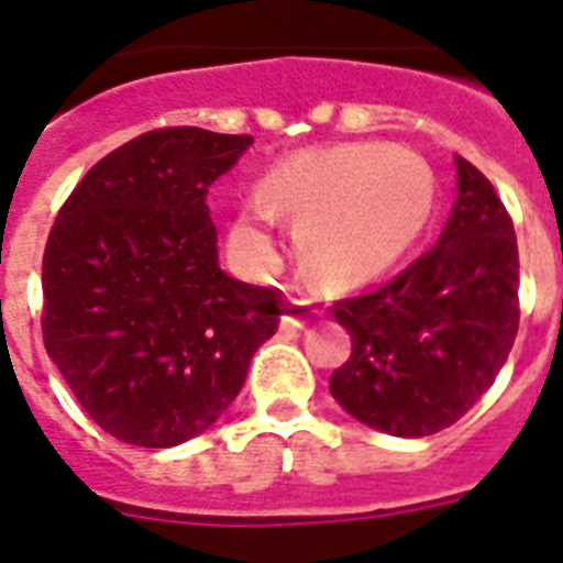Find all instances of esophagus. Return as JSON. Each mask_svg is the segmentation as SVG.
I'll list each match as a JSON object with an SVG mask.
<instances>
[{
    "mask_svg": "<svg viewBox=\"0 0 563 563\" xmlns=\"http://www.w3.org/2000/svg\"><path fill=\"white\" fill-rule=\"evenodd\" d=\"M321 312V303L312 297H289L283 309V329H303L312 314Z\"/></svg>",
    "mask_w": 563,
    "mask_h": 563,
    "instance_id": "esophagus-1",
    "label": "esophagus"
}]
</instances>
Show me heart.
<instances>
[{
  "label": "heart",
  "mask_w": 563,
  "mask_h": 563,
  "mask_svg": "<svg viewBox=\"0 0 563 563\" xmlns=\"http://www.w3.org/2000/svg\"><path fill=\"white\" fill-rule=\"evenodd\" d=\"M437 178L422 155L376 141L312 150L274 167L263 196L236 219L231 242L249 263L272 245L274 213L295 219L303 266L355 286L390 272L433 217Z\"/></svg>",
  "instance_id": "heart-1"
}]
</instances>
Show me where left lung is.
Wrapping results in <instances>:
<instances>
[{
    "label": "left lung",
    "mask_w": 563,
    "mask_h": 563,
    "mask_svg": "<svg viewBox=\"0 0 563 563\" xmlns=\"http://www.w3.org/2000/svg\"><path fill=\"white\" fill-rule=\"evenodd\" d=\"M456 205L431 251L390 283L332 303L353 353L329 390L358 422L431 437L474 408L520 323L518 240L483 173L456 155Z\"/></svg>",
    "instance_id": "8db88e82"
}]
</instances>
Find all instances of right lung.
<instances>
[{"instance_id": "1", "label": "right lung", "mask_w": 563, "mask_h": 563, "mask_svg": "<svg viewBox=\"0 0 563 563\" xmlns=\"http://www.w3.org/2000/svg\"><path fill=\"white\" fill-rule=\"evenodd\" d=\"M254 144L164 126L103 155L45 242L43 344L115 440L173 448L217 422L277 332L283 291L219 268L205 196Z\"/></svg>"}]
</instances>
